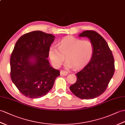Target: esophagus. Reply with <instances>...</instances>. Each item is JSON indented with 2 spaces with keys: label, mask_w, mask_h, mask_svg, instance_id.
I'll return each mask as SVG.
<instances>
[{
  "label": "esophagus",
  "mask_w": 125,
  "mask_h": 125,
  "mask_svg": "<svg viewBox=\"0 0 125 125\" xmlns=\"http://www.w3.org/2000/svg\"><path fill=\"white\" fill-rule=\"evenodd\" d=\"M68 72L65 70H61L60 72V75L61 76H65L68 74Z\"/></svg>",
  "instance_id": "34e87169"
}]
</instances>
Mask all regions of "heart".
Masks as SVG:
<instances>
[{
  "label": "heart",
  "mask_w": 125,
  "mask_h": 125,
  "mask_svg": "<svg viewBox=\"0 0 125 125\" xmlns=\"http://www.w3.org/2000/svg\"><path fill=\"white\" fill-rule=\"evenodd\" d=\"M93 52L94 46L89 40L66 37L59 42L58 48L55 46H51L49 48L48 55L55 67L59 68L65 56L66 67L78 69L89 62Z\"/></svg>",
  "instance_id": "heart-1"
}]
</instances>
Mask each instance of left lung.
Returning a JSON list of instances; mask_svg holds the SVG:
<instances>
[{"label":"left lung","mask_w":125,"mask_h":125,"mask_svg":"<svg viewBox=\"0 0 125 125\" xmlns=\"http://www.w3.org/2000/svg\"><path fill=\"white\" fill-rule=\"evenodd\" d=\"M79 36L88 38L94 52L89 63L75 74L77 82L70 89L82 99H93L105 91L115 72L114 58L105 39L96 31L86 30Z\"/></svg>","instance_id":"obj_1"}]
</instances>
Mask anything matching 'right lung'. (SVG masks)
Wrapping results in <instances>:
<instances>
[{
  "mask_svg": "<svg viewBox=\"0 0 125 125\" xmlns=\"http://www.w3.org/2000/svg\"><path fill=\"white\" fill-rule=\"evenodd\" d=\"M55 36L41 31L23 34L16 42L10 59V77L25 96L37 98L53 87L59 70L52 68L47 58Z\"/></svg>",
  "mask_w": 125,
  "mask_h": 125,
  "instance_id": "right-lung-1",
  "label": "right lung"
}]
</instances>
